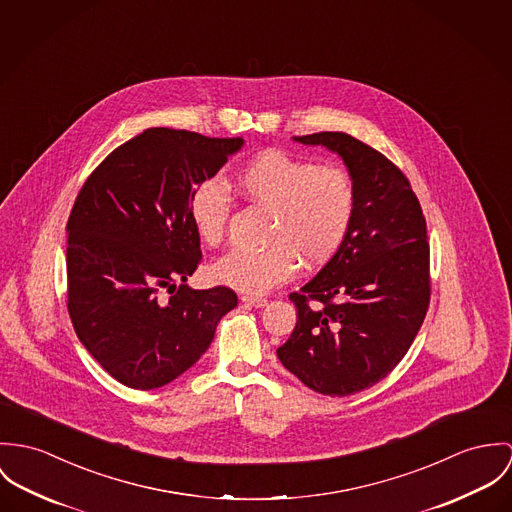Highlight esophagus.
Wrapping results in <instances>:
<instances>
[{
  "mask_svg": "<svg viewBox=\"0 0 512 512\" xmlns=\"http://www.w3.org/2000/svg\"><path fill=\"white\" fill-rule=\"evenodd\" d=\"M241 302L249 304V306H255V308H263L267 304V298L263 296H249V294H243L241 296Z\"/></svg>",
  "mask_w": 512,
  "mask_h": 512,
  "instance_id": "1",
  "label": "esophagus"
}]
</instances>
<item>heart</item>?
<instances>
[{
    "instance_id": "obj_1",
    "label": "heart",
    "mask_w": 512,
    "mask_h": 512,
    "mask_svg": "<svg viewBox=\"0 0 512 512\" xmlns=\"http://www.w3.org/2000/svg\"><path fill=\"white\" fill-rule=\"evenodd\" d=\"M233 184L253 204L273 210L265 249H235L210 267V277L241 292L265 294L306 267L328 263L345 243L357 214L353 174L279 149L243 163ZM229 198L218 180L198 184L188 200V218L198 239L216 247L224 241Z\"/></svg>"
}]
</instances>
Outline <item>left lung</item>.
<instances>
[{
	"label": "left lung",
	"mask_w": 512,
	"mask_h": 512,
	"mask_svg": "<svg viewBox=\"0 0 512 512\" xmlns=\"http://www.w3.org/2000/svg\"><path fill=\"white\" fill-rule=\"evenodd\" d=\"M294 139L340 155L357 184V214L340 251L290 294L298 320L277 355L308 389L347 397L385 379L426 318V218L404 172L377 149L341 131Z\"/></svg>",
	"instance_id": "obj_1"
}]
</instances>
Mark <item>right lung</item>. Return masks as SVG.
I'll list each match as a JSON object with an SVG mask.
<instances>
[{"label": "right lung", "instance_id": "add662e5", "mask_svg": "<svg viewBox=\"0 0 512 512\" xmlns=\"http://www.w3.org/2000/svg\"><path fill=\"white\" fill-rule=\"evenodd\" d=\"M241 145V137L151 127L114 149L74 200L68 314L78 340L125 387L151 391L174 381L237 306L228 286L186 284L202 261L188 200Z\"/></svg>", "mask_w": 512, "mask_h": 512}]
</instances>
